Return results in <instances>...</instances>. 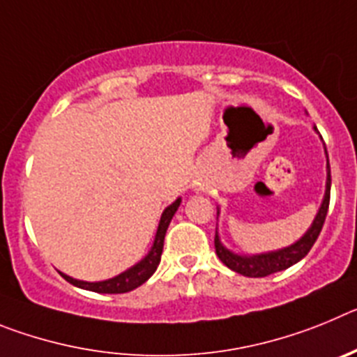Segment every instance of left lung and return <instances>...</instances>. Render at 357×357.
Masks as SVG:
<instances>
[{
	"label": "left lung",
	"mask_w": 357,
	"mask_h": 357,
	"mask_svg": "<svg viewBox=\"0 0 357 357\" xmlns=\"http://www.w3.org/2000/svg\"><path fill=\"white\" fill-rule=\"evenodd\" d=\"M317 130V127H314ZM327 181H326V193H324V200L320 204L317 216H314L313 223L305 230V234L301 239H296L289 247L279 248V250L272 252H261V254H236V252L229 250L220 239V234L214 236V248H216V255L220 257L225 266H229L232 272L241 273L245 277H266L272 273L282 272L286 268L293 266L301 259H304L311 247L314 245L317 238L320 236V230L326 222L327 209H329V197H331V168H329V155H327ZM218 216H220V209H218Z\"/></svg>",
	"instance_id": "obj_1"
}]
</instances>
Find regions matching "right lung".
<instances>
[{
    "instance_id": "1",
    "label": "right lung",
    "mask_w": 357,
    "mask_h": 357,
    "mask_svg": "<svg viewBox=\"0 0 357 357\" xmlns=\"http://www.w3.org/2000/svg\"><path fill=\"white\" fill-rule=\"evenodd\" d=\"M182 198H176L172 206H168L164 209V213L160 214V222L159 227H157L155 239H153V245L148 250V254L144 255L139 263H135L134 266H130L128 270L121 272L119 275L112 277V279L107 280H98V282H87V280H78L73 279V277L66 275V273L61 272V275L64 277L68 282H71L73 286L77 288L87 289V291H96V293H127L132 291V289L139 288L141 284H144L153 272L157 270L160 263V255H162V247H164V236H166V230H168L169 222L172 218L175 216L176 209L181 206Z\"/></svg>"
}]
</instances>
